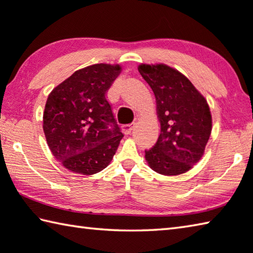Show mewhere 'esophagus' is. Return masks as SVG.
Here are the masks:
<instances>
[{
    "mask_svg": "<svg viewBox=\"0 0 253 253\" xmlns=\"http://www.w3.org/2000/svg\"><path fill=\"white\" fill-rule=\"evenodd\" d=\"M135 125L136 124L135 123H131V124H128V125H124L123 126V128H122V130H123V132L125 135H129L130 132H131V130L134 129V127H135Z\"/></svg>",
    "mask_w": 253,
    "mask_h": 253,
    "instance_id": "34e87169",
    "label": "esophagus"
}]
</instances>
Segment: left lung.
<instances>
[{"mask_svg": "<svg viewBox=\"0 0 253 253\" xmlns=\"http://www.w3.org/2000/svg\"><path fill=\"white\" fill-rule=\"evenodd\" d=\"M138 71L153 89L160 135L145 158L165 176L186 172L203 157L212 128L209 105L191 82L165 64H140Z\"/></svg>", "mask_w": 253, "mask_h": 253, "instance_id": "1", "label": "left lung"}]
</instances>
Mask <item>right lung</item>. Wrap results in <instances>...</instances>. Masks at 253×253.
Masks as SVG:
<instances>
[{
	"label": "right lung",
	"instance_id": "obj_1",
	"mask_svg": "<svg viewBox=\"0 0 253 253\" xmlns=\"http://www.w3.org/2000/svg\"><path fill=\"white\" fill-rule=\"evenodd\" d=\"M121 72L111 64L87 66L48 95L44 134L53 156L68 170L94 174L111 164L124 135L106 93Z\"/></svg>",
	"mask_w": 253,
	"mask_h": 253
}]
</instances>
